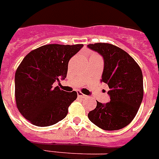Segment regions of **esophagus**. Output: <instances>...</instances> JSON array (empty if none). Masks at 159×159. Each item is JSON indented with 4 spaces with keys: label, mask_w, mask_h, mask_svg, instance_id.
Wrapping results in <instances>:
<instances>
[{
    "label": "esophagus",
    "mask_w": 159,
    "mask_h": 159,
    "mask_svg": "<svg viewBox=\"0 0 159 159\" xmlns=\"http://www.w3.org/2000/svg\"><path fill=\"white\" fill-rule=\"evenodd\" d=\"M77 95H78L79 97H81V98H85V97H86V95H84V94H83L81 92H77Z\"/></svg>",
    "instance_id": "34e87169"
}]
</instances>
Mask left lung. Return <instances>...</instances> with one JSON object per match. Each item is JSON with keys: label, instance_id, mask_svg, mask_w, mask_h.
Returning <instances> with one entry per match:
<instances>
[{"label": "left lung", "instance_id": "left-lung-1", "mask_svg": "<svg viewBox=\"0 0 159 159\" xmlns=\"http://www.w3.org/2000/svg\"><path fill=\"white\" fill-rule=\"evenodd\" d=\"M88 47L104 60L101 81L110 88V101H97L88 113L91 122L105 130H116L129 124L135 117L143 97L142 70L135 60L120 48L107 43H90Z\"/></svg>", "mask_w": 159, "mask_h": 159}]
</instances>
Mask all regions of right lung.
I'll list each match as a JSON object with an SVG mask.
<instances>
[{"label": "right lung", "mask_w": 159, "mask_h": 159, "mask_svg": "<svg viewBox=\"0 0 159 159\" xmlns=\"http://www.w3.org/2000/svg\"><path fill=\"white\" fill-rule=\"evenodd\" d=\"M84 44H47L31 51L15 74L16 107L37 127H48L66 117L77 92H66L53 84L65 79L70 59Z\"/></svg>", "instance_id": "obj_1"}]
</instances>
